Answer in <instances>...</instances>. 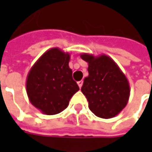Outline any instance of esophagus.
I'll list each match as a JSON object with an SVG mask.
<instances>
[{
    "instance_id": "34e87169",
    "label": "esophagus",
    "mask_w": 152,
    "mask_h": 152,
    "mask_svg": "<svg viewBox=\"0 0 152 152\" xmlns=\"http://www.w3.org/2000/svg\"><path fill=\"white\" fill-rule=\"evenodd\" d=\"M78 85H79V88H81L82 85H83V81H82V80H81V81H79V82H78Z\"/></svg>"
}]
</instances>
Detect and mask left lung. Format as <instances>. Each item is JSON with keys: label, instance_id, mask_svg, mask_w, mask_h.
Returning <instances> with one entry per match:
<instances>
[{"label": "left lung", "instance_id": "1", "mask_svg": "<svg viewBox=\"0 0 152 152\" xmlns=\"http://www.w3.org/2000/svg\"><path fill=\"white\" fill-rule=\"evenodd\" d=\"M80 57L88 62L89 75L84 79L81 91L87 98L89 108L102 118L117 116L126 107L130 95L125 74L107 55L83 53Z\"/></svg>", "mask_w": 152, "mask_h": 152}]
</instances>
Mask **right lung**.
Masks as SVG:
<instances>
[{
  "label": "right lung",
  "instance_id": "1",
  "mask_svg": "<svg viewBox=\"0 0 152 152\" xmlns=\"http://www.w3.org/2000/svg\"><path fill=\"white\" fill-rule=\"evenodd\" d=\"M70 54L55 47L46 50L33 65L26 79V91L33 106L46 115L62 112L79 91L68 66Z\"/></svg>",
  "mask_w": 152,
  "mask_h": 152
}]
</instances>
